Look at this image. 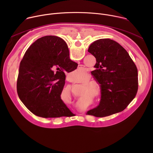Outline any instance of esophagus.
Instances as JSON below:
<instances>
[{
  "label": "esophagus",
  "mask_w": 153,
  "mask_h": 153,
  "mask_svg": "<svg viewBox=\"0 0 153 153\" xmlns=\"http://www.w3.org/2000/svg\"><path fill=\"white\" fill-rule=\"evenodd\" d=\"M79 68H82V69H83V67H82V66H81V67H79ZM70 82H71V80H70Z\"/></svg>",
  "instance_id": "obj_1"
}]
</instances>
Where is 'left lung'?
Masks as SVG:
<instances>
[{
  "label": "left lung",
  "mask_w": 153,
  "mask_h": 153,
  "mask_svg": "<svg viewBox=\"0 0 153 153\" xmlns=\"http://www.w3.org/2000/svg\"><path fill=\"white\" fill-rule=\"evenodd\" d=\"M88 51L96 59L91 71L101 85L99 105L86 114L103 117L123 111L138 90V71L128 53L117 42L102 39L94 42Z\"/></svg>",
  "instance_id": "obj_1"
}]
</instances>
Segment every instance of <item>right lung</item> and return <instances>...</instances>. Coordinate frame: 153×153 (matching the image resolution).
<instances>
[{
    "label": "right lung",
    "mask_w": 153,
    "mask_h": 153,
    "mask_svg": "<svg viewBox=\"0 0 153 153\" xmlns=\"http://www.w3.org/2000/svg\"><path fill=\"white\" fill-rule=\"evenodd\" d=\"M69 56L66 43L55 36L38 39L25 52L19 66L17 91L20 100L34 114L56 118L71 113L60 99L64 71L71 72L77 67ZM55 66L62 71L54 74L52 68Z\"/></svg>",
    "instance_id": "1"
}]
</instances>
